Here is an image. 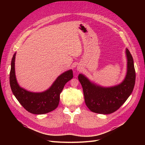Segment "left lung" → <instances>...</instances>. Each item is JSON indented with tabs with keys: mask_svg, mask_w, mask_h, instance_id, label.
<instances>
[{
	"mask_svg": "<svg viewBox=\"0 0 145 145\" xmlns=\"http://www.w3.org/2000/svg\"><path fill=\"white\" fill-rule=\"evenodd\" d=\"M127 72L124 80L117 86L105 88L92 83L80 74L78 80L82 86L85 102L92 112L109 114L117 111L132 93L135 82L134 60L129 51L126 50Z\"/></svg>",
	"mask_w": 145,
	"mask_h": 145,
	"instance_id": "obj_1",
	"label": "left lung"
}]
</instances>
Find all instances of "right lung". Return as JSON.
<instances>
[{
    "label": "right lung",
    "instance_id": "obj_1",
    "mask_svg": "<svg viewBox=\"0 0 145 145\" xmlns=\"http://www.w3.org/2000/svg\"><path fill=\"white\" fill-rule=\"evenodd\" d=\"M16 52L13 55L10 73V84L13 94L26 110L34 114L50 112L58 106L60 94L65 85L73 77L72 71L68 70L59 76L53 84L42 93H32L19 86L15 75Z\"/></svg>",
    "mask_w": 145,
    "mask_h": 145
}]
</instances>
